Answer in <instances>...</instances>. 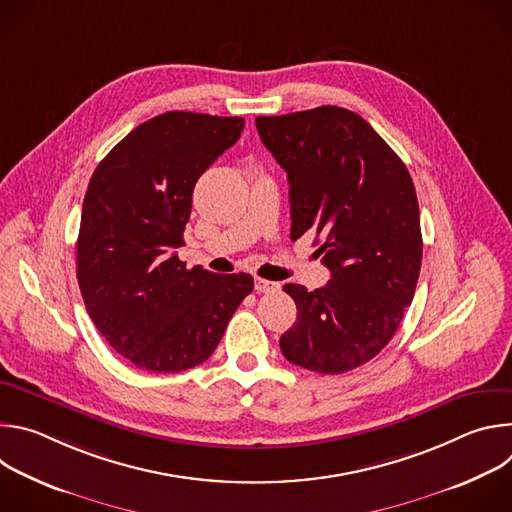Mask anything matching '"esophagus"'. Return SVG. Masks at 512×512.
<instances>
[{
	"mask_svg": "<svg viewBox=\"0 0 512 512\" xmlns=\"http://www.w3.org/2000/svg\"><path fill=\"white\" fill-rule=\"evenodd\" d=\"M255 289L259 291V294H271V291H277L279 285L273 283V281H267V279H261V277H255Z\"/></svg>",
	"mask_w": 512,
	"mask_h": 512,
	"instance_id": "34e87169",
	"label": "esophagus"
}]
</instances>
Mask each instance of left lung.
<instances>
[{"label":"left lung","instance_id":"obj_1","mask_svg":"<svg viewBox=\"0 0 512 512\" xmlns=\"http://www.w3.org/2000/svg\"><path fill=\"white\" fill-rule=\"evenodd\" d=\"M287 172L291 239L322 235L332 279L314 291L285 283L298 320L279 338L302 369L340 375L375 358L397 332L421 269L419 204L401 158L360 115L324 105L257 117Z\"/></svg>","mask_w":512,"mask_h":512}]
</instances>
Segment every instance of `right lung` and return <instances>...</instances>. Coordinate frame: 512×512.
Masks as SVG:
<instances>
[{
  "label": "right lung",
  "mask_w": 512,
  "mask_h": 512,
  "mask_svg": "<svg viewBox=\"0 0 512 512\" xmlns=\"http://www.w3.org/2000/svg\"><path fill=\"white\" fill-rule=\"evenodd\" d=\"M243 127V117L168 111L127 133L91 176L79 287L97 330L141 371L180 373L204 362L253 291L247 273L186 269L176 255L194 184Z\"/></svg>",
  "instance_id": "obj_1"
}]
</instances>
